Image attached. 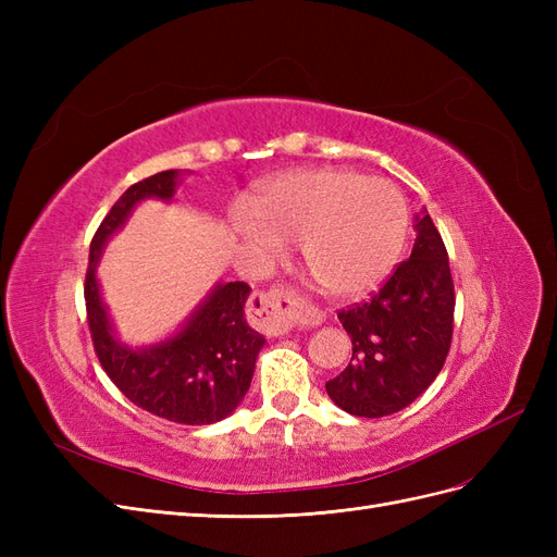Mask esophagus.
Wrapping results in <instances>:
<instances>
[{
    "label": "esophagus",
    "mask_w": 557,
    "mask_h": 557,
    "mask_svg": "<svg viewBox=\"0 0 557 557\" xmlns=\"http://www.w3.org/2000/svg\"><path fill=\"white\" fill-rule=\"evenodd\" d=\"M250 313L269 334H285L295 325H318L323 313L307 309L297 297L283 288L260 290L250 297Z\"/></svg>",
    "instance_id": "34e87169"
}]
</instances>
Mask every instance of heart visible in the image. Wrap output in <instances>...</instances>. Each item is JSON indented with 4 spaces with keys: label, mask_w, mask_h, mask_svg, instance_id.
Listing matches in <instances>:
<instances>
[{
    "label": "heart",
    "mask_w": 557,
    "mask_h": 557,
    "mask_svg": "<svg viewBox=\"0 0 557 557\" xmlns=\"http://www.w3.org/2000/svg\"><path fill=\"white\" fill-rule=\"evenodd\" d=\"M230 227L262 260L299 246L307 272L334 299L372 293L393 272L409 213L391 183L348 170H301L267 183Z\"/></svg>",
    "instance_id": "heart-1"
}]
</instances>
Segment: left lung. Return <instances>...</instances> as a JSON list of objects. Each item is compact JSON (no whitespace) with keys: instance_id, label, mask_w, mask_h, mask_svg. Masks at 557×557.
I'll return each mask as SVG.
<instances>
[{"instance_id":"obj_1","label":"left lung","mask_w":557,"mask_h":557,"mask_svg":"<svg viewBox=\"0 0 557 557\" xmlns=\"http://www.w3.org/2000/svg\"><path fill=\"white\" fill-rule=\"evenodd\" d=\"M413 221L409 260L367 305L339 313L352 356L325 391L350 416L381 418L409 407L448 356L455 309L448 252L428 209Z\"/></svg>"}]
</instances>
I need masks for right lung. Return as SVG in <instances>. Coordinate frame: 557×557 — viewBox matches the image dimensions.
Returning <instances> with one entry per match:
<instances>
[{"mask_svg":"<svg viewBox=\"0 0 557 557\" xmlns=\"http://www.w3.org/2000/svg\"><path fill=\"white\" fill-rule=\"evenodd\" d=\"M185 174L160 172L134 183L111 207L90 244L86 309L97 358L109 379L144 411L181 425H211L244 401L264 336L246 320L250 285L218 281L183 325L153 344L132 346L117 336L102 297L97 267L115 232L146 199L174 201Z\"/></svg>","mask_w":557,"mask_h":557,"instance_id":"right-lung-1","label":"right lung"}]
</instances>
